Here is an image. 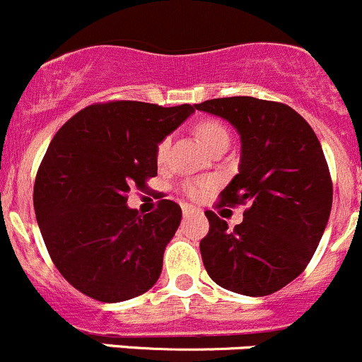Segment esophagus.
<instances>
[{
    "label": "esophagus",
    "mask_w": 362,
    "mask_h": 362,
    "mask_svg": "<svg viewBox=\"0 0 362 362\" xmlns=\"http://www.w3.org/2000/svg\"><path fill=\"white\" fill-rule=\"evenodd\" d=\"M181 209H183V215L185 216H188V215H192V213H194V206L183 204V206H181Z\"/></svg>",
    "instance_id": "1"
}]
</instances>
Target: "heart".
I'll use <instances>...</instances> for the list:
<instances>
[{
  "mask_svg": "<svg viewBox=\"0 0 362 362\" xmlns=\"http://www.w3.org/2000/svg\"><path fill=\"white\" fill-rule=\"evenodd\" d=\"M195 132H197L199 139L202 140V144L208 147V151L211 149L213 146H216V144L229 142V133H227L226 127H223L220 122H216V120H204V122L197 124ZM167 149H168V139H163L156 147L158 161H163L165 154H167ZM202 190H204V183L187 185V194L190 195V197H197V195L202 194Z\"/></svg>",
  "mask_w": 362,
  "mask_h": 362,
  "instance_id": "obj_1",
  "label": "heart"
}]
</instances>
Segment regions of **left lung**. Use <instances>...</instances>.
Returning <instances> with one entry per match:
<instances>
[{
    "label": "left lung",
    "mask_w": 362,
    "mask_h": 362,
    "mask_svg": "<svg viewBox=\"0 0 362 362\" xmlns=\"http://www.w3.org/2000/svg\"><path fill=\"white\" fill-rule=\"evenodd\" d=\"M194 106L238 132V174L220 202L249 204L235 229L206 211V272L235 293H275L304 272L329 222L332 183L322 146L304 117L282 103L236 95Z\"/></svg>",
    "instance_id": "obj_1"
}]
</instances>
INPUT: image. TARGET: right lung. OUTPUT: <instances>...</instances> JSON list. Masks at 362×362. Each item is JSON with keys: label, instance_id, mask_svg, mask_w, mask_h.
I'll return each mask as SVG.
<instances>
[{"label": "right lung", "instance_id": "add662e5", "mask_svg": "<svg viewBox=\"0 0 362 362\" xmlns=\"http://www.w3.org/2000/svg\"><path fill=\"white\" fill-rule=\"evenodd\" d=\"M194 106L140 101L92 105L51 140L33 188L37 223L69 284L101 302H122L156 284L165 247L181 222L175 202L140 215L126 204L158 170L156 147Z\"/></svg>", "mask_w": 362, "mask_h": 362}]
</instances>
